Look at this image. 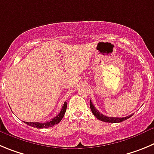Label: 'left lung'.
Segmentation results:
<instances>
[{"label": "left lung", "mask_w": 154, "mask_h": 154, "mask_svg": "<svg viewBox=\"0 0 154 154\" xmlns=\"http://www.w3.org/2000/svg\"><path fill=\"white\" fill-rule=\"evenodd\" d=\"M90 106H91V110L92 111L93 114L98 119V120H101V121L103 122H107V123H120V122H123L124 120H126L127 119L130 118L131 116H133V114H131L130 116H127L126 117H106L104 116L103 114L100 113L98 110H97L95 106L93 105L91 100L90 101Z\"/></svg>", "instance_id": "8db88e82"}]
</instances>
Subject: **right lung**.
Instances as JSON below:
<instances>
[{"instance_id":"obj_1","label":"right lung","mask_w":154,"mask_h":154,"mask_svg":"<svg viewBox=\"0 0 154 154\" xmlns=\"http://www.w3.org/2000/svg\"><path fill=\"white\" fill-rule=\"evenodd\" d=\"M67 102H64L63 106L61 108V110H60V113L56 116L54 118H53L50 121L46 122V123H38V122H25L23 121V123H25L27 125L30 126V127H37V128H48V127H51L54 126L55 124H57L58 123H60V120H62V118L63 117L65 114V112L67 110Z\"/></svg>"}]
</instances>
